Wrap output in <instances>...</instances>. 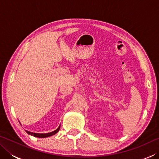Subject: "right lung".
I'll return each mask as SVG.
<instances>
[{
    "instance_id": "right-lung-1",
    "label": "right lung",
    "mask_w": 159,
    "mask_h": 159,
    "mask_svg": "<svg viewBox=\"0 0 159 159\" xmlns=\"http://www.w3.org/2000/svg\"><path fill=\"white\" fill-rule=\"evenodd\" d=\"M60 125L59 126L58 128L56 129L55 130L51 132V133H31V132H29L28 130H26V132L29 134H30V135H33L34 137H36V138H48V137L52 136V135H54V134H55L59 130H60Z\"/></svg>"
}]
</instances>
